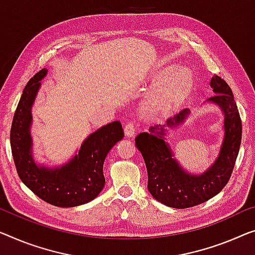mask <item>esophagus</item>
Masks as SVG:
<instances>
[{
  "mask_svg": "<svg viewBox=\"0 0 255 255\" xmlns=\"http://www.w3.org/2000/svg\"><path fill=\"white\" fill-rule=\"evenodd\" d=\"M136 130H137V128H136V125L132 121H129L126 126H125V135L127 137H132Z\"/></svg>",
  "mask_w": 255,
  "mask_h": 255,
  "instance_id": "34e87169",
  "label": "esophagus"
}]
</instances>
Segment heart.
<instances>
[{"label": "heart", "instance_id": "heart-1", "mask_svg": "<svg viewBox=\"0 0 255 255\" xmlns=\"http://www.w3.org/2000/svg\"><path fill=\"white\" fill-rule=\"evenodd\" d=\"M172 72H174L172 67H167L158 75L159 81L164 83L155 88L146 102L145 110L151 116H166L183 100L191 88L192 78L188 71H177L169 78Z\"/></svg>", "mask_w": 255, "mask_h": 255}]
</instances>
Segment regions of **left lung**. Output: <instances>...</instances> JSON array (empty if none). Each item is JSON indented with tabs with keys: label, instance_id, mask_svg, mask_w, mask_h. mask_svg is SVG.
Segmentation results:
<instances>
[{
	"label": "left lung",
	"instance_id": "obj_1",
	"mask_svg": "<svg viewBox=\"0 0 255 255\" xmlns=\"http://www.w3.org/2000/svg\"><path fill=\"white\" fill-rule=\"evenodd\" d=\"M215 95L208 98L225 115V138L219 157L206 172L200 175L187 173L174 158L166 140L167 127L174 128L184 121L190 113L182 110L169 118L165 125H154L147 132H140L135 138L147 170V190L154 199L173 208H188L205 203L226 187L236 162L242 142V120L233 90L218 75L211 80Z\"/></svg>",
	"mask_w": 255,
	"mask_h": 255
}]
</instances>
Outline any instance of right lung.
Wrapping results in <instances>:
<instances>
[{"label": "right lung", "mask_w": 255, "mask_h": 255, "mask_svg": "<svg viewBox=\"0 0 255 255\" xmlns=\"http://www.w3.org/2000/svg\"><path fill=\"white\" fill-rule=\"evenodd\" d=\"M48 70L42 68L29 80L14 112L10 131L11 151L19 177L26 187L44 200L58 207H74L89 203L105 185L104 160L125 132L120 121L98 129L82 143L77 154L57 168L36 165L32 153V105L41 80Z\"/></svg>", "instance_id": "right-lung-1"}]
</instances>
